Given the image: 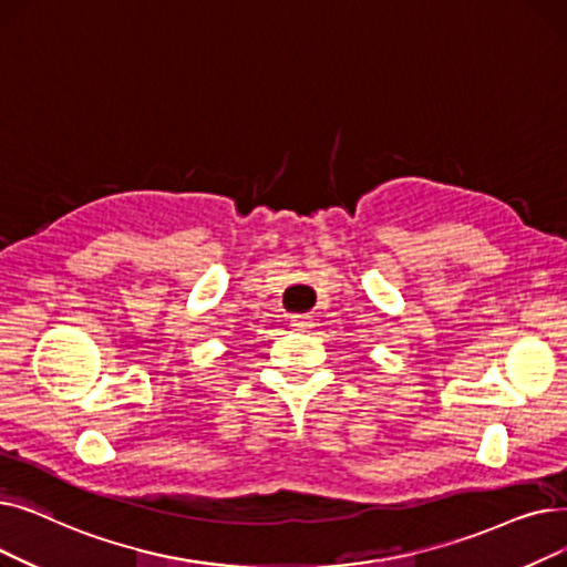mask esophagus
Wrapping results in <instances>:
<instances>
[{
    "label": "esophagus",
    "instance_id": "esophagus-1",
    "mask_svg": "<svg viewBox=\"0 0 567 567\" xmlns=\"http://www.w3.org/2000/svg\"><path fill=\"white\" fill-rule=\"evenodd\" d=\"M289 327L293 331H308L312 327V319L308 315H291L289 317Z\"/></svg>",
    "mask_w": 567,
    "mask_h": 567
}]
</instances>
